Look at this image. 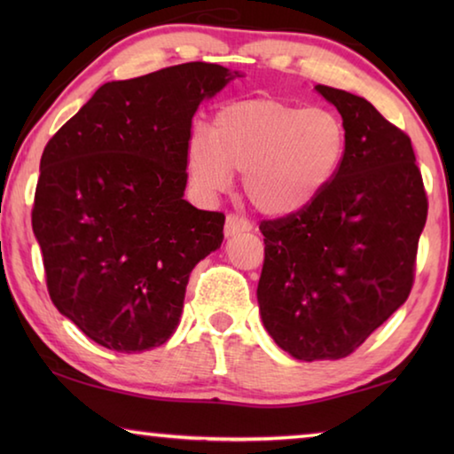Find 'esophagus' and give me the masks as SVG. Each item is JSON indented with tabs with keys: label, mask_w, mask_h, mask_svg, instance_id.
Instances as JSON below:
<instances>
[{
	"label": "esophagus",
	"mask_w": 454,
	"mask_h": 454,
	"mask_svg": "<svg viewBox=\"0 0 454 454\" xmlns=\"http://www.w3.org/2000/svg\"><path fill=\"white\" fill-rule=\"evenodd\" d=\"M252 224L246 218H240L238 214H228L226 218V226H224V234L230 236H236V234H244V232H250Z\"/></svg>",
	"instance_id": "esophagus-1"
}]
</instances>
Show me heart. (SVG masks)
<instances>
[{"instance_id":"b5f03b06","label":"heart","mask_w":454,"mask_h":454,"mask_svg":"<svg viewBox=\"0 0 454 454\" xmlns=\"http://www.w3.org/2000/svg\"><path fill=\"white\" fill-rule=\"evenodd\" d=\"M347 150L340 118L322 107L278 98H248L222 106L210 134L198 128L186 148L192 182L224 192L232 170L244 172V194L258 212L290 216L334 180Z\"/></svg>"}]
</instances>
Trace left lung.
<instances>
[{
	"label": "left lung",
	"instance_id": "obj_1",
	"mask_svg": "<svg viewBox=\"0 0 454 454\" xmlns=\"http://www.w3.org/2000/svg\"><path fill=\"white\" fill-rule=\"evenodd\" d=\"M314 90L342 116L347 150L309 208L260 224L256 290L266 333L306 363L352 355L401 309L428 210L411 137L364 98Z\"/></svg>",
	"mask_w": 454,
	"mask_h": 454
}]
</instances>
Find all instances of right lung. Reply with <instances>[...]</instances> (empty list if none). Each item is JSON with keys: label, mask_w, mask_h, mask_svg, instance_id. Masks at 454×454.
I'll return each mask as SVG.
<instances>
[{"label": "right lung", "mask_w": 454, "mask_h": 454, "mask_svg": "<svg viewBox=\"0 0 454 454\" xmlns=\"http://www.w3.org/2000/svg\"><path fill=\"white\" fill-rule=\"evenodd\" d=\"M238 72L206 61L107 82L40 162L32 226L51 302L99 347L142 352L180 322L224 214L184 200L192 118Z\"/></svg>", "instance_id": "right-lung-1"}]
</instances>
